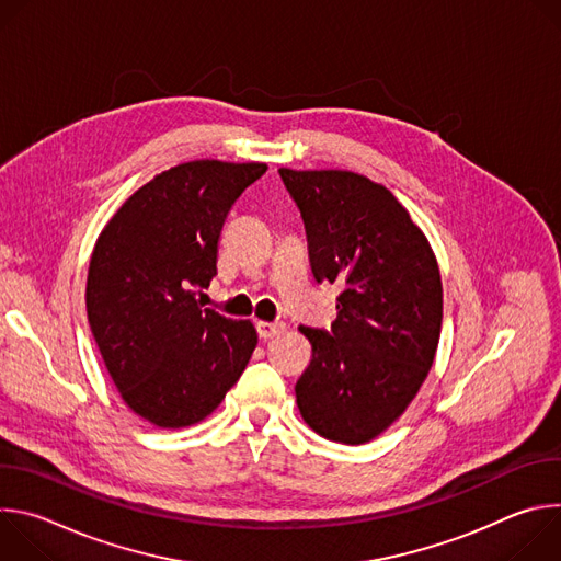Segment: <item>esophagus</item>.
Segmentation results:
<instances>
[{"label": "esophagus", "mask_w": 561, "mask_h": 561, "mask_svg": "<svg viewBox=\"0 0 561 561\" xmlns=\"http://www.w3.org/2000/svg\"><path fill=\"white\" fill-rule=\"evenodd\" d=\"M286 331V324L282 322H257V335L260 340H273Z\"/></svg>", "instance_id": "34e87169"}]
</instances>
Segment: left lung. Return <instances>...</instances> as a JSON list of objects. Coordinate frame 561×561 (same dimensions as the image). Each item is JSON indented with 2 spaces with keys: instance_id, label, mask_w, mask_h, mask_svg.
<instances>
[{
  "instance_id": "obj_1",
  "label": "left lung",
  "mask_w": 561,
  "mask_h": 561,
  "mask_svg": "<svg viewBox=\"0 0 561 561\" xmlns=\"http://www.w3.org/2000/svg\"><path fill=\"white\" fill-rule=\"evenodd\" d=\"M279 178L297 204L314 279L340 282L331 331L299 327L312 359L295 383L304 422L340 444L383 433L424 383L442 331V277L392 193L348 171Z\"/></svg>"
}]
</instances>
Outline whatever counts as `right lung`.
Returning a JSON list of instances; mask_svg holds the SVG:
<instances>
[{
  "label": "right lung",
  "instance_id": "1",
  "mask_svg": "<svg viewBox=\"0 0 561 561\" xmlns=\"http://www.w3.org/2000/svg\"><path fill=\"white\" fill-rule=\"evenodd\" d=\"M266 164L197 159L150 180L102 230L87 312L104 364L133 413L162 428L202 422L244 373L257 333L213 308L228 210Z\"/></svg>",
  "mask_w": 561,
  "mask_h": 561
}]
</instances>
